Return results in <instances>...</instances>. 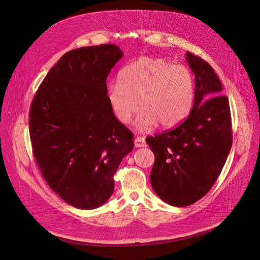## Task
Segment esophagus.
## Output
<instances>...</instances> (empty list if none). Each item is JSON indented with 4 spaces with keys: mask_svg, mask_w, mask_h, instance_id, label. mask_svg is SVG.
<instances>
[{
    "mask_svg": "<svg viewBox=\"0 0 260 260\" xmlns=\"http://www.w3.org/2000/svg\"><path fill=\"white\" fill-rule=\"evenodd\" d=\"M134 143H135V147H144V146H146L145 139L142 137H137Z\"/></svg>",
    "mask_w": 260,
    "mask_h": 260,
    "instance_id": "34e87169",
    "label": "esophagus"
}]
</instances>
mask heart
I'll use <instances>...</instances> for the list:
<instances>
[{
  "mask_svg": "<svg viewBox=\"0 0 260 260\" xmlns=\"http://www.w3.org/2000/svg\"><path fill=\"white\" fill-rule=\"evenodd\" d=\"M119 82L108 86L107 99L114 117L129 124L135 114L137 127L147 131L160 123L175 127L188 117L194 101V78L189 69L160 57H141L124 67Z\"/></svg>",
  "mask_w": 260,
  "mask_h": 260,
  "instance_id": "b5f03b06",
  "label": "heart"
}]
</instances>
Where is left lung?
<instances>
[{
	"label": "left lung",
	"mask_w": 260,
	"mask_h": 260,
	"mask_svg": "<svg viewBox=\"0 0 260 260\" xmlns=\"http://www.w3.org/2000/svg\"><path fill=\"white\" fill-rule=\"evenodd\" d=\"M185 57L196 79L192 110L175 129L146 138L155 159L150 172L153 191L176 207L208 193L232 145L229 101L219 78L202 58L188 51Z\"/></svg>",
	"instance_id": "1"
}]
</instances>
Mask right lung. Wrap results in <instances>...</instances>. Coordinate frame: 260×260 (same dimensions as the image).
Listing matches in <instances>:
<instances>
[{"instance_id":"1","label":"right lung","mask_w":260,"mask_h":260,"mask_svg":"<svg viewBox=\"0 0 260 260\" xmlns=\"http://www.w3.org/2000/svg\"><path fill=\"white\" fill-rule=\"evenodd\" d=\"M122 56L112 44L69 51L32 100L34 158L50 188L78 209L98 208L111 198L115 172L134 148L132 132L107 99V77Z\"/></svg>"}]
</instances>
